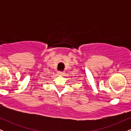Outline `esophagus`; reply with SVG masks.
Masks as SVG:
<instances>
[{"mask_svg": "<svg viewBox=\"0 0 131 131\" xmlns=\"http://www.w3.org/2000/svg\"><path fill=\"white\" fill-rule=\"evenodd\" d=\"M64 73L62 71H57V74L59 75V76H62V75H63Z\"/></svg>", "mask_w": 131, "mask_h": 131, "instance_id": "esophagus-1", "label": "esophagus"}]
</instances>
